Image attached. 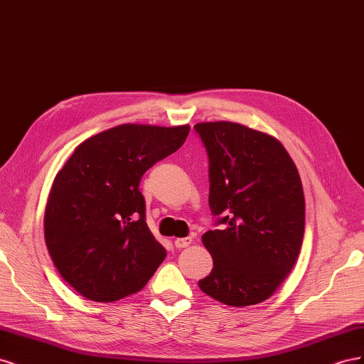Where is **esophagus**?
<instances>
[{
	"label": "esophagus",
	"mask_w": 364,
	"mask_h": 364,
	"mask_svg": "<svg viewBox=\"0 0 364 364\" xmlns=\"http://www.w3.org/2000/svg\"><path fill=\"white\" fill-rule=\"evenodd\" d=\"M191 243H193V238H191V237H185V238H176V240H174V246L178 247V249H182V247H188Z\"/></svg>",
	"instance_id": "34e87169"
}]
</instances>
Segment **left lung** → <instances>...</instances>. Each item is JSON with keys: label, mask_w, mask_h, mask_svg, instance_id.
Wrapping results in <instances>:
<instances>
[{"label": "left lung", "mask_w": 364, "mask_h": 364, "mask_svg": "<svg viewBox=\"0 0 364 364\" xmlns=\"http://www.w3.org/2000/svg\"><path fill=\"white\" fill-rule=\"evenodd\" d=\"M209 159V208L222 229L202 241L214 267L199 287L230 306L255 305L277 291L299 255L305 199L281 142L230 121L194 126Z\"/></svg>", "instance_id": "obj_1"}]
</instances>
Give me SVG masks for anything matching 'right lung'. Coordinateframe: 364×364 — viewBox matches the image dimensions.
<instances>
[{"instance_id": "add662e5", "label": "right lung", "mask_w": 364, "mask_h": 364, "mask_svg": "<svg viewBox=\"0 0 364 364\" xmlns=\"http://www.w3.org/2000/svg\"><path fill=\"white\" fill-rule=\"evenodd\" d=\"M188 134V124H121L83 141L56 174L46 243L60 277L86 299L114 302L139 291L167 257L146 223L139 182Z\"/></svg>"}]
</instances>
